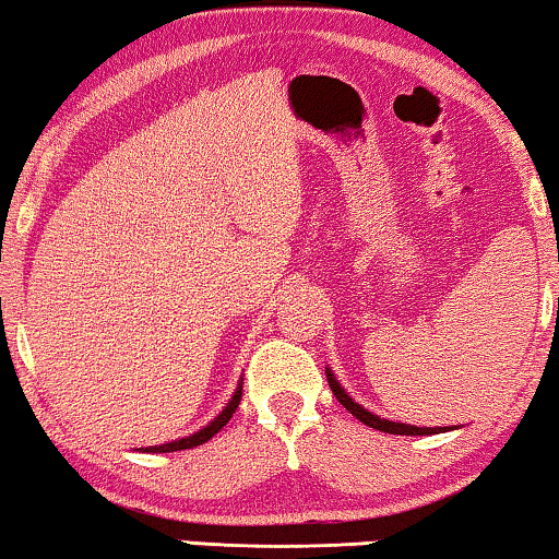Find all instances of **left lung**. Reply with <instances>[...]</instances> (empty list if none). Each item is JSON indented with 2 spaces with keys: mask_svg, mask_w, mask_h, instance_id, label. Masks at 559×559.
Masks as SVG:
<instances>
[{
  "mask_svg": "<svg viewBox=\"0 0 559 559\" xmlns=\"http://www.w3.org/2000/svg\"><path fill=\"white\" fill-rule=\"evenodd\" d=\"M326 380H329V388L336 395V400L347 407V411L355 415L359 423H365V426L374 428V430H382V433H392V436H433V433H445V430H453V428H418V426H407V423H395V420H388V418H380V415L369 413L367 407H361L359 403H355L347 395V390L342 388L340 380H336L332 367H326Z\"/></svg>",
  "mask_w": 559,
  "mask_h": 559,
  "instance_id": "left-lung-1",
  "label": "left lung"
}]
</instances>
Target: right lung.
<instances>
[{"mask_svg": "<svg viewBox=\"0 0 559 559\" xmlns=\"http://www.w3.org/2000/svg\"><path fill=\"white\" fill-rule=\"evenodd\" d=\"M240 397H242V380L238 382V390L233 392L230 403H227V405L223 407V413H219L215 420H210L207 426L200 428L198 433L185 436V438H179V440H171V443H162V445H148V448H141V451H144V453H171V451H187V448H194V445L207 443V440H210L212 436L219 433V430H223V428L227 426V420L233 418V413H235V411H238Z\"/></svg>", "mask_w": 559, "mask_h": 559, "instance_id": "right-lung-1", "label": "right lung"}]
</instances>
